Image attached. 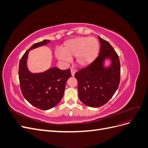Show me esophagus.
Instances as JSON below:
<instances>
[{"label":"esophagus","mask_w":148,"mask_h":148,"mask_svg":"<svg viewBox=\"0 0 148 148\" xmlns=\"http://www.w3.org/2000/svg\"><path fill=\"white\" fill-rule=\"evenodd\" d=\"M76 72V70L73 69H71V76L72 77H73V76L75 75V73Z\"/></svg>","instance_id":"obj_1"}]
</instances>
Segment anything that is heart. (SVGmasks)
Instances as JSON below:
<instances>
[{
  "instance_id": "obj_1",
  "label": "heart",
  "mask_w": 148,
  "mask_h": 148,
  "mask_svg": "<svg viewBox=\"0 0 148 148\" xmlns=\"http://www.w3.org/2000/svg\"><path fill=\"white\" fill-rule=\"evenodd\" d=\"M99 43L95 38L77 37L66 41L63 49L56 48V57L64 62H69L76 57V62L80 66L90 65L98 55Z\"/></svg>"
}]
</instances>
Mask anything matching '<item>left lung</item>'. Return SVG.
Listing matches in <instances>:
<instances>
[{"mask_svg": "<svg viewBox=\"0 0 148 148\" xmlns=\"http://www.w3.org/2000/svg\"><path fill=\"white\" fill-rule=\"evenodd\" d=\"M101 44L99 56L92 64L77 71L79 99L84 104L99 107L108 102L119 86L120 64L117 53L110 43L98 36ZM110 60L108 66L105 65Z\"/></svg>", "mask_w": 148, "mask_h": 148, "instance_id": "8db88e82", "label": "left lung"}]
</instances>
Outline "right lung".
I'll use <instances>...</instances> for the list:
<instances>
[{
	"label": "right lung",
	"instance_id": "obj_1",
	"mask_svg": "<svg viewBox=\"0 0 148 148\" xmlns=\"http://www.w3.org/2000/svg\"><path fill=\"white\" fill-rule=\"evenodd\" d=\"M50 40L34 44L20 59L18 76L22 95L28 102L41 110L53 108L64 96L66 82L71 77L70 69L62 70L52 67L41 73H31L27 66L29 51L46 45Z\"/></svg>",
	"mask_w": 148,
	"mask_h": 148
}]
</instances>
